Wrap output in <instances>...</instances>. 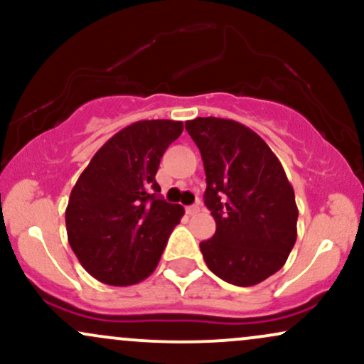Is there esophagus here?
<instances>
[{
	"instance_id": "34e87169",
	"label": "esophagus",
	"mask_w": 364,
	"mask_h": 364,
	"mask_svg": "<svg viewBox=\"0 0 364 364\" xmlns=\"http://www.w3.org/2000/svg\"><path fill=\"white\" fill-rule=\"evenodd\" d=\"M198 212H200L198 203H195V205L186 207V214H188V215H195V214H198Z\"/></svg>"
}]
</instances>
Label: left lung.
<instances>
[{"instance_id":"8db88e82","label":"left lung","mask_w":364,"mask_h":364,"mask_svg":"<svg viewBox=\"0 0 364 364\" xmlns=\"http://www.w3.org/2000/svg\"><path fill=\"white\" fill-rule=\"evenodd\" d=\"M186 129L202 154L205 205L215 232L203 260L223 281L248 287L274 275L296 243L294 190L282 164L253 129L232 119L196 118Z\"/></svg>"}]
</instances>
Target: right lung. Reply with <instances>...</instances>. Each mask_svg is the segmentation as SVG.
Instances as JSON below:
<instances>
[{"label":"right lung","instance_id":"1","mask_svg":"<svg viewBox=\"0 0 364 364\" xmlns=\"http://www.w3.org/2000/svg\"><path fill=\"white\" fill-rule=\"evenodd\" d=\"M181 121H136L95 152L65 212L73 253L92 277L129 286L156 270L185 208L159 195L156 174Z\"/></svg>","mask_w":364,"mask_h":364}]
</instances>
